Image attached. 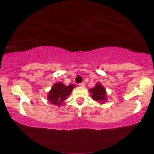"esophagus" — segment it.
<instances>
[{"label": "esophagus", "instance_id": "esophagus-1", "mask_svg": "<svg viewBox=\"0 0 154 154\" xmlns=\"http://www.w3.org/2000/svg\"><path fill=\"white\" fill-rule=\"evenodd\" d=\"M85 85V82H82L80 83V84H79V87H82V88H84Z\"/></svg>", "mask_w": 154, "mask_h": 154}]
</instances>
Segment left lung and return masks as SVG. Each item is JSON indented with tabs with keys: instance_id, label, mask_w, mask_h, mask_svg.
<instances>
[{
	"instance_id": "8db88e82",
	"label": "left lung",
	"mask_w": 154,
	"mask_h": 154,
	"mask_svg": "<svg viewBox=\"0 0 154 154\" xmlns=\"http://www.w3.org/2000/svg\"><path fill=\"white\" fill-rule=\"evenodd\" d=\"M89 93H91L92 98L96 100L98 103L103 104L107 100L106 91L105 88L99 82H97L94 88H91L89 90Z\"/></svg>"
}]
</instances>
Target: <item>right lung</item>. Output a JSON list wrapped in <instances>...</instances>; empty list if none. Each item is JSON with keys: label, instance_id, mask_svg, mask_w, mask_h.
Segmentation results:
<instances>
[{"label": "right lung", "instance_id": "1", "mask_svg": "<svg viewBox=\"0 0 154 154\" xmlns=\"http://www.w3.org/2000/svg\"><path fill=\"white\" fill-rule=\"evenodd\" d=\"M75 88V85L72 84L66 86L62 82L55 83L48 94V100L50 103L56 106H61L63 101L71 94L72 90Z\"/></svg>", "mask_w": 154, "mask_h": 154}]
</instances>
